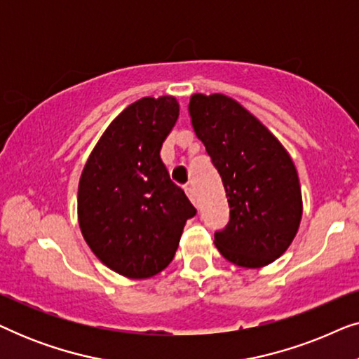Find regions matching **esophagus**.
Here are the masks:
<instances>
[{
  "instance_id": "esophagus-1",
  "label": "esophagus",
  "mask_w": 359,
  "mask_h": 359,
  "mask_svg": "<svg viewBox=\"0 0 359 359\" xmlns=\"http://www.w3.org/2000/svg\"><path fill=\"white\" fill-rule=\"evenodd\" d=\"M184 191H186V194H188V198L191 199V203L196 204V191H194L193 186H191V184L186 186Z\"/></svg>"
}]
</instances>
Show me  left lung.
Segmentation results:
<instances>
[{"label": "left lung", "instance_id": "obj_1", "mask_svg": "<svg viewBox=\"0 0 359 359\" xmlns=\"http://www.w3.org/2000/svg\"><path fill=\"white\" fill-rule=\"evenodd\" d=\"M188 111L229 201L230 222L215 232V247L237 266H266L289 248L302 219L301 184L291 155L232 97L194 93Z\"/></svg>", "mask_w": 359, "mask_h": 359}]
</instances>
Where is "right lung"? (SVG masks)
<instances>
[{"label":"right lung","mask_w":359,"mask_h":359,"mask_svg":"<svg viewBox=\"0 0 359 359\" xmlns=\"http://www.w3.org/2000/svg\"><path fill=\"white\" fill-rule=\"evenodd\" d=\"M175 96L142 97L107 126L78 183V224L97 259L129 279L163 271L196 214L170 180L161 145L178 121Z\"/></svg>","instance_id":"obj_1"}]
</instances>
